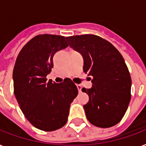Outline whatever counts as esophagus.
<instances>
[{
  "label": "esophagus",
  "instance_id": "esophagus-1",
  "mask_svg": "<svg viewBox=\"0 0 146 146\" xmlns=\"http://www.w3.org/2000/svg\"><path fill=\"white\" fill-rule=\"evenodd\" d=\"M76 87H77V89H78V90H79V92L82 91V86H81L80 85H76Z\"/></svg>",
  "mask_w": 146,
  "mask_h": 146
}]
</instances>
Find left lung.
I'll list each match as a JSON object with an SVG mask.
<instances>
[{
    "label": "left lung",
    "instance_id": "8db88e82",
    "mask_svg": "<svg viewBox=\"0 0 146 146\" xmlns=\"http://www.w3.org/2000/svg\"><path fill=\"white\" fill-rule=\"evenodd\" d=\"M66 38L83 57V71L93 77L91 89H82L89 97L83 105L87 119L98 127H113L122 120L131 98V77L123 57L113 44L98 35Z\"/></svg>",
    "mask_w": 146,
    "mask_h": 146
}]
</instances>
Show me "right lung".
<instances>
[{"mask_svg": "<svg viewBox=\"0 0 146 146\" xmlns=\"http://www.w3.org/2000/svg\"><path fill=\"white\" fill-rule=\"evenodd\" d=\"M67 46L61 35H36L24 45L16 60L15 97L26 119L43 131H54L66 124L70 104L77 96V87L70 79L60 83L47 81L54 66V55Z\"/></svg>", "mask_w": 146, "mask_h": 146, "instance_id": "obj_1", "label": "right lung"}]
</instances>
